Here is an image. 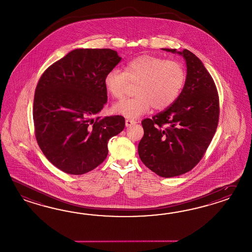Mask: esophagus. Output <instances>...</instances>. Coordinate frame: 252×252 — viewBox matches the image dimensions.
<instances>
[{"label": "esophagus", "instance_id": "1", "mask_svg": "<svg viewBox=\"0 0 252 252\" xmlns=\"http://www.w3.org/2000/svg\"><path fill=\"white\" fill-rule=\"evenodd\" d=\"M137 123V122L136 121H133V120H126L125 121V125H126V127H129V126H131V125H134V124H136Z\"/></svg>", "mask_w": 252, "mask_h": 252}]
</instances>
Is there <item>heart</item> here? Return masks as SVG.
I'll return each instance as SVG.
<instances>
[{"instance_id":"heart-1","label":"heart","mask_w":252,"mask_h":252,"mask_svg":"<svg viewBox=\"0 0 252 252\" xmlns=\"http://www.w3.org/2000/svg\"><path fill=\"white\" fill-rule=\"evenodd\" d=\"M183 64L175 60L143 55L129 62L125 72L112 68L106 74L104 85L114 98H123L129 82L138 84L136 97L114 104L112 111L128 119H137L155 110H164L179 96L186 82Z\"/></svg>"}]
</instances>
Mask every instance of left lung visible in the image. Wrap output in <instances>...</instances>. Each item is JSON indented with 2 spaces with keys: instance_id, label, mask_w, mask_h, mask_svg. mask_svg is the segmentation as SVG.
I'll return each mask as SVG.
<instances>
[{
  "instance_id": "left-lung-1",
  "label": "left lung",
  "mask_w": 252,
  "mask_h": 252,
  "mask_svg": "<svg viewBox=\"0 0 252 252\" xmlns=\"http://www.w3.org/2000/svg\"><path fill=\"white\" fill-rule=\"evenodd\" d=\"M161 49L185 58L187 79L174 103L142 121L138 153L150 170L169 178L189 172L205 155L218 127L220 98L213 78L192 52Z\"/></svg>"
}]
</instances>
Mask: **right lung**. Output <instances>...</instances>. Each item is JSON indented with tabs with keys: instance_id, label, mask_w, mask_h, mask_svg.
<instances>
[{
	"instance_id": "1",
	"label": "right lung",
	"mask_w": 252,
	"mask_h": 252,
	"mask_svg": "<svg viewBox=\"0 0 252 252\" xmlns=\"http://www.w3.org/2000/svg\"><path fill=\"white\" fill-rule=\"evenodd\" d=\"M122 60L109 48H79L54 63L39 79L33 98L35 138L56 167L83 174L103 162L108 142L125 127L123 116L94 117L107 103L104 78Z\"/></svg>"
}]
</instances>
